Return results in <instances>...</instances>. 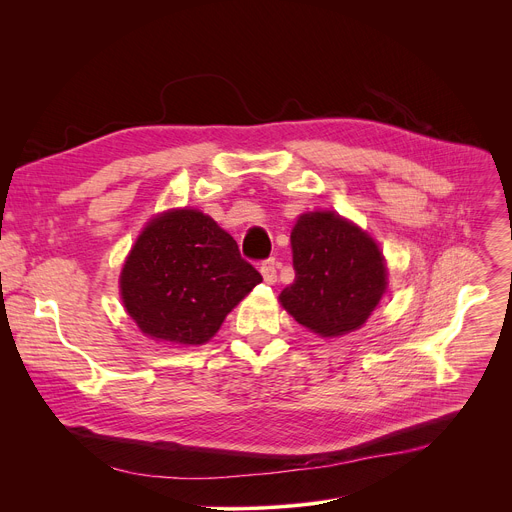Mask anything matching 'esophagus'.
Returning <instances> with one entry per match:
<instances>
[{"label": "esophagus", "mask_w": 512, "mask_h": 512, "mask_svg": "<svg viewBox=\"0 0 512 512\" xmlns=\"http://www.w3.org/2000/svg\"><path fill=\"white\" fill-rule=\"evenodd\" d=\"M259 270H261V276L267 284H274L278 280V261L276 259H265Z\"/></svg>", "instance_id": "34e87169"}]
</instances>
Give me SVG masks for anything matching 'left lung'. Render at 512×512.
Masks as SVG:
<instances>
[{
	"label": "left lung",
	"instance_id": "obj_1",
	"mask_svg": "<svg viewBox=\"0 0 512 512\" xmlns=\"http://www.w3.org/2000/svg\"><path fill=\"white\" fill-rule=\"evenodd\" d=\"M294 282L282 307L319 336L365 324L386 290L384 257L373 238L332 211L303 213L290 234Z\"/></svg>",
	"mask_w": 512,
	"mask_h": 512
}]
</instances>
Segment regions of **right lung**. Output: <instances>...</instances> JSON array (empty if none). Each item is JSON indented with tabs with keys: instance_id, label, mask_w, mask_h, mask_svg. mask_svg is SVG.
<instances>
[{
	"instance_id": "right-lung-1",
	"label": "right lung",
	"mask_w": 512,
	"mask_h": 512,
	"mask_svg": "<svg viewBox=\"0 0 512 512\" xmlns=\"http://www.w3.org/2000/svg\"><path fill=\"white\" fill-rule=\"evenodd\" d=\"M236 240L195 209L151 220L124 263L122 301L143 334L203 344L261 282Z\"/></svg>"
}]
</instances>
